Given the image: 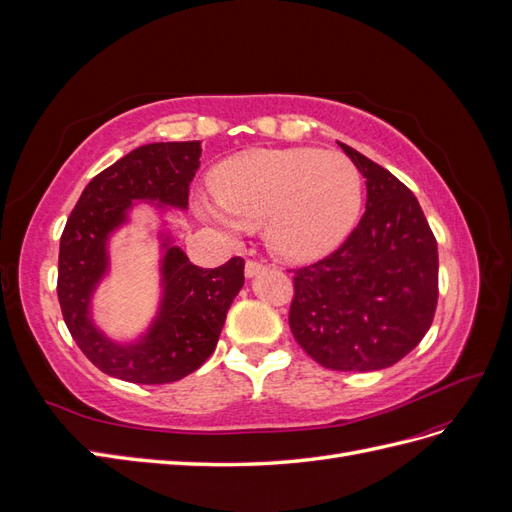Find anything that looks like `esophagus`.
<instances>
[{
	"label": "esophagus",
	"mask_w": 512,
	"mask_h": 512,
	"mask_svg": "<svg viewBox=\"0 0 512 512\" xmlns=\"http://www.w3.org/2000/svg\"><path fill=\"white\" fill-rule=\"evenodd\" d=\"M267 269V265H265V262H260V260H247L245 262V275L247 277H254L256 273H260V271H265Z\"/></svg>",
	"instance_id": "esophagus-1"
}]
</instances>
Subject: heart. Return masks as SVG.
Returning <instances> with one entry per match:
<instances>
[{
  "label": "heart",
  "mask_w": 512,
  "mask_h": 512,
  "mask_svg": "<svg viewBox=\"0 0 512 512\" xmlns=\"http://www.w3.org/2000/svg\"><path fill=\"white\" fill-rule=\"evenodd\" d=\"M215 203L200 215L226 232L265 230L269 250L290 262L333 252L361 211L363 177L339 151L254 149L211 175Z\"/></svg>",
  "instance_id": "b5f03b06"
}]
</instances>
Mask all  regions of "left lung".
Returning a JSON list of instances; mask_svg holds the SVG:
<instances>
[{
  "label": "left lung",
  "mask_w": 512,
  "mask_h": 512,
  "mask_svg": "<svg viewBox=\"0 0 512 512\" xmlns=\"http://www.w3.org/2000/svg\"><path fill=\"white\" fill-rule=\"evenodd\" d=\"M342 149L367 179L365 213L335 252L288 269V324L322 367L374 371L404 359L429 331L438 305V243L404 183L363 153Z\"/></svg>",
  "instance_id": "8db88e82"
}]
</instances>
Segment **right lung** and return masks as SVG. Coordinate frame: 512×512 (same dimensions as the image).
<instances>
[{
    "label": "right lung",
    "mask_w": 512,
    "mask_h": 512,
    "mask_svg": "<svg viewBox=\"0 0 512 512\" xmlns=\"http://www.w3.org/2000/svg\"><path fill=\"white\" fill-rule=\"evenodd\" d=\"M200 164V143H151L104 168L87 183L59 241L57 297L72 339L104 374L134 384L181 380L215 350L226 312L243 286L241 256L203 269L179 247L164 258L162 314L134 346H117L89 322V297L106 271V237L126 218L132 200L188 205Z\"/></svg>",
    "instance_id": "add662e5"
}]
</instances>
